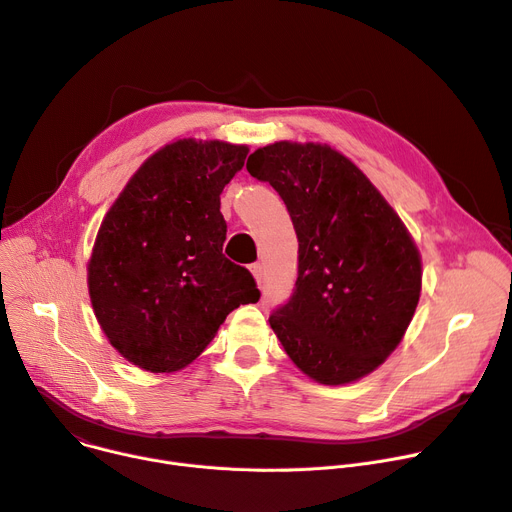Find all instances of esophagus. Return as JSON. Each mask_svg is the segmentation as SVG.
<instances>
[{"label":"esophagus","mask_w":512,"mask_h":512,"mask_svg":"<svg viewBox=\"0 0 512 512\" xmlns=\"http://www.w3.org/2000/svg\"><path fill=\"white\" fill-rule=\"evenodd\" d=\"M251 271H253L255 280H257V284H259V288H261V284H263V265H261V263H253V265H251Z\"/></svg>","instance_id":"34e87169"}]
</instances>
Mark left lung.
I'll list each match as a JSON object with an SVG mask.
<instances>
[{
    "label": "left lung",
    "mask_w": 512,
    "mask_h": 512,
    "mask_svg": "<svg viewBox=\"0 0 512 512\" xmlns=\"http://www.w3.org/2000/svg\"><path fill=\"white\" fill-rule=\"evenodd\" d=\"M247 171L284 200L298 237V277L269 324L320 384L374 371L400 343L421 296V257L398 214L341 153L275 143Z\"/></svg>",
    "instance_id": "8db88e82"
}]
</instances>
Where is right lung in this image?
<instances>
[{"label": "right lung", "mask_w": 512, "mask_h": 512, "mask_svg": "<svg viewBox=\"0 0 512 512\" xmlns=\"http://www.w3.org/2000/svg\"><path fill=\"white\" fill-rule=\"evenodd\" d=\"M249 149L183 138L149 157L106 214L89 261L102 331L153 374L194 361L224 318L257 302L255 277L222 255L220 194Z\"/></svg>", "instance_id": "add662e5"}]
</instances>
